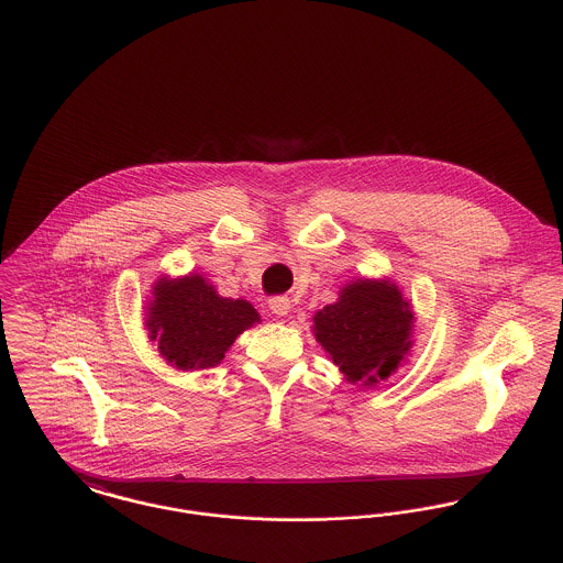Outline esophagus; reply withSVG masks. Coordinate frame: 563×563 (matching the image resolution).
<instances>
[{"label":"esophagus","instance_id":"obj_1","mask_svg":"<svg viewBox=\"0 0 563 563\" xmlns=\"http://www.w3.org/2000/svg\"><path fill=\"white\" fill-rule=\"evenodd\" d=\"M290 299L288 297H273L271 301H268V308L273 310V314H277V317H288V312H290Z\"/></svg>","mask_w":563,"mask_h":563}]
</instances>
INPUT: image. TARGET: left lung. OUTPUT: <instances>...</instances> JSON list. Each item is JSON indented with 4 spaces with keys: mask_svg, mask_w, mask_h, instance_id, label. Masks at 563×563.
<instances>
[{
    "mask_svg": "<svg viewBox=\"0 0 563 563\" xmlns=\"http://www.w3.org/2000/svg\"><path fill=\"white\" fill-rule=\"evenodd\" d=\"M312 321V333L327 357L357 388L386 382L411 353V299L402 297L390 277H355Z\"/></svg>",
    "mask_w": 563,
    "mask_h": 563,
    "instance_id": "left-lung-1",
    "label": "left lung"
}]
</instances>
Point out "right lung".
<instances>
[{"label":"right lung","mask_w":563,"mask_h":563,"mask_svg":"<svg viewBox=\"0 0 563 563\" xmlns=\"http://www.w3.org/2000/svg\"><path fill=\"white\" fill-rule=\"evenodd\" d=\"M260 322L244 299L221 297L203 275H162L145 306V329L162 360L177 371H206L223 362L242 331Z\"/></svg>","instance_id":"right-lung-1"}]
</instances>
